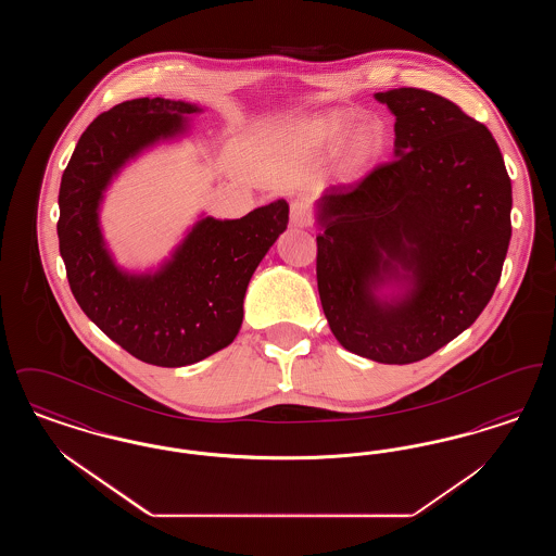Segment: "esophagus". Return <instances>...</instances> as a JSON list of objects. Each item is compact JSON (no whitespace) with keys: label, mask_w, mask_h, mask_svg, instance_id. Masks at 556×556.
Instances as JSON below:
<instances>
[{"label":"esophagus","mask_w":556,"mask_h":556,"mask_svg":"<svg viewBox=\"0 0 556 556\" xmlns=\"http://www.w3.org/2000/svg\"><path fill=\"white\" fill-rule=\"evenodd\" d=\"M291 225L295 227H311L313 225V208L308 200L295 198L290 206Z\"/></svg>","instance_id":"1"}]
</instances>
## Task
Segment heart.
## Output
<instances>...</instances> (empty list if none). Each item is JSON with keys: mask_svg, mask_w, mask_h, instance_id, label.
<instances>
[{"mask_svg": "<svg viewBox=\"0 0 556 556\" xmlns=\"http://www.w3.org/2000/svg\"><path fill=\"white\" fill-rule=\"evenodd\" d=\"M352 112H333L323 123V129L331 137H338L348 129L352 123ZM386 150V135L383 129L375 123H361L350 132L348 146H345L344 170L348 175H356L365 170L369 164L379 159Z\"/></svg>", "mask_w": 556, "mask_h": 556, "instance_id": "b5f03b06", "label": "heart"}]
</instances>
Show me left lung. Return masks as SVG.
Segmentation results:
<instances>
[{"mask_svg":"<svg viewBox=\"0 0 556 556\" xmlns=\"http://www.w3.org/2000/svg\"><path fill=\"white\" fill-rule=\"evenodd\" d=\"M396 159L318 200L317 283L345 350L383 365L424 361L476 323L503 273L513 191L485 125L446 98L400 87ZM396 282L386 301L376 290Z\"/></svg>","mask_w":556,"mask_h":556,"instance_id":"obj_1","label":"left lung"}]
</instances>
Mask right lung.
<instances>
[{
    "label": "right lung",
    "mask_w": 556,
    "mask_h": 556,
    "mask_svg": "<svg viewBox=\"0 0 556 556\" xmlns=\"http://www.w3.org/2000/svg\"><path fill=\"white\" fill-rule=\"evenodd\" d=\"M193 112L200 108L139 98L100 114L80 135L58 195L60 254L80 311L156 367L193 365L236 340L248 283L290 220L286 200L236 220L206 216L156 273L114 265L98 218L108 184L141 150L186 131Z\"/></svg>",
    "instance_id": "obj_1"
}]
</instances>
